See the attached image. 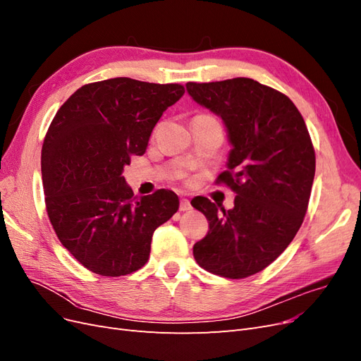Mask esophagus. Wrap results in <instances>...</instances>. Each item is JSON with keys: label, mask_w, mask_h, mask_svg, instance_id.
Returning <instances> with one entry per match:
<instances>
[{"label": "esophagus", "mask_w": 361, "mask_h": 361, "mask_svg": "<svg viewBox=\"0 0 361 361\" xmlns=\"http://www.w3.org/2000/svg\"><path fill=\"white\" fill-rule=\"evenodd\" d=\"M191 209V203H190V200H187V199H182L180 200V206H179V211H182V212H187V211H190Z\"/></svg>", "instance_id": "34e87169"}]
</instances>
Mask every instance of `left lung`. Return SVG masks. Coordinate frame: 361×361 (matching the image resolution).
I'll use <instances>...</instances> for the list:
<instances>
[{
    "mask_svg": "<svg viewBox=\"0 0 361 361\" xmlns=\"http://www.w3.org/2000/svg\"><path fill=\"white\" fill-rule=\"evenodd\" d=\"M187 92L227 128L232 150L216 182L236 192L228 211L191 200L209 223L192 255L212 274L245 279L272 264L302 224L316 166L309 130L286 94L251 78L188 82Z\"/></svg>",
    "mask_w": 361,
    "mask_h": 361,
    "instance_id": "obj_1",
    "label": "left lung"
}]
</instances>
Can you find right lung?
<instances>
[{
	"instance_id": "obj_1",
	"label": "right lung",
	"mask_w": 361,
	"mask_h": 361,
	"mask_svg": "<svg viewBox=\"0 0 361 361\" xmlns=\"http://www.w3.org/2000/svg\"><path fill=\"white\" fill-rule=\"evenodd\" d=\"M183 93L180 84L111 78L82 85L52 118L42 146L47 212L64 248L94 274L145 267L155 228L179 209L170 190L135 197L122 173Z\"/></svg>"
}]
</instances>
